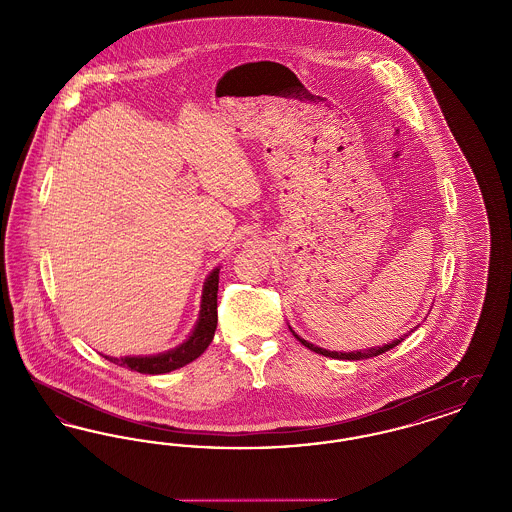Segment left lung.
Here are the masks:
<instances>
[{"mask_svg":"<svg viewBox=\"0 0 512 512\" xmlns=\"http://www.w3.org/2000/svg\"><path fill=\"white\" fill-rule=\"evenodd\" d=\"M292 330V328H290ZM413 332V330H411ZM409 332V334H411ZM293 336L297 338V340L301 341L307 349H311V351H315V353H320V355H324V357H332V359H341V361H363V359H370V357H378V355H382V353H386V351H390L393 349L395 345H399L403 338H407L409 334H403L399 340H393L391 343H386V345H382V347H370V349H359V351H347V353H343V351H328V349H322V347H318L315 343H311V341L303 340L301 336H297L295 332L292 330Z\"/></svg>","mask_w":512,"mask_h":512,"instance_id":"1","label":"left lung"}]
</instances>
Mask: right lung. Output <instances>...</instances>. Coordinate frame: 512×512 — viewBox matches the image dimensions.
Masks as SVG:
<instances>
[{
    "mask_svg": "<svg viewBox=\"0 0 512 512\" xmlns=\"http://www.w3.org/2000/svg\"><path fill=\"white\" fill-rule=\"evenodd\" d=\"M220 267L213 268L209 276L203 282L201 292V307L199 317L195 322L194 330L190 336L169 351L157 353V355H132V357H109L103 355L107 361L115 365L124 366L128 370L140 372V374H165L176 368L188 365L197 357L203 355V351L209 347V343L215 338L217 330V292H219Z\"/></svg>",
    "mask_w": 512,
    "mask_h": 512,
    "instance_id": "add662e5",
    "label": "right lung"
}]
</instances>
